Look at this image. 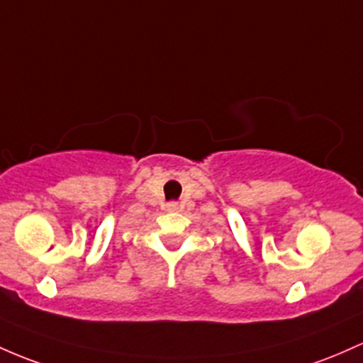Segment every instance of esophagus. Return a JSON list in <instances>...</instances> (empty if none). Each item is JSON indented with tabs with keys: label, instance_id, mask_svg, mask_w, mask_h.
Here are the masks:
<instances>
[{
	"label": "esophagus",
	"instance_id": "1",
	"mask_svg": "<svg viewBox=\"0 0 363 363\" xmlns=\"http://www.w3.org/2000/svg\"><path fill=\"white\" fill-rule=\"evenodd\" d=\"M169 208L175 210V208H177V203H169Z\"/></svg>",
	"mask_w": 363,
	"mask_h": 363
}]
</instances>
